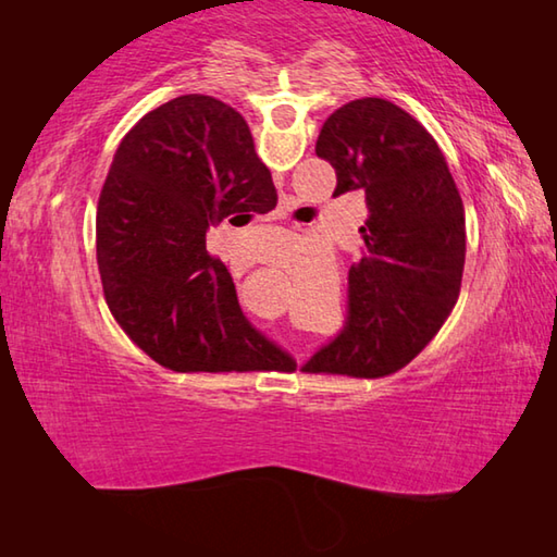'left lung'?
Listing matches in <instances>:
<instances>
[{
    "label": "left lung",
    "mask_w": 557,
    "mask_h": 557,
    "mask_svg": "<svg viewBox=\"0 0 557 557\" xmlns=\"http://www.w3.org/2000/svg\"><path fill=\"white\" fill-rule=\"evenodd\" d=\"M317 157L334 166V196L361 188L369 219L348 270L346 324L301 371L381 379L408 366L455 307L465 203L430 132L391 100L361 98L332 112Z\"/></svg>",
    "instance_id": "8db88e82"
}]
</instances>
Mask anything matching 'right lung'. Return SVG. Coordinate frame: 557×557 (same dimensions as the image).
Masks as SVG:
<instances>
[{
	"label": "right lung",
	"instance_id": "add662e5",
	"mask_svg": "<svg viewBox=\"0 0 557 557\" xmlns=\"http://www.w3.org/2000/svg\"><path fill=\"white\" fill-rule=\"evenodd\" d=\"M277 191L248 122L211 96L164 102L122 139L98 199V270L108 307L172 371L292 369L240 312L211 225H245Z\"/></svg>",
	"mask_w": 557,
	"mask_h": 557
}]
</instances>
